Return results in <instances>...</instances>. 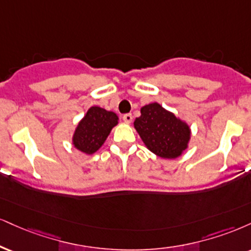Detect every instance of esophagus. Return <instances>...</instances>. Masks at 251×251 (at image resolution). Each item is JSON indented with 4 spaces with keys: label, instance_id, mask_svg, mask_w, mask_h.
<instances>
[{
    "label": "esophagus",
    "instance_id": "34e87169",
    "mask_svg": "<svg viewBox=\"0 0 251 251\" xmlns=\"http://www.w3.org/2000/svg\"><path fill=\"white\" fill-rule=\"evenodd\" d=\"M132 119H133V117H132L131 113H126V114H124V116H123V120L126 124H131Z\"/></svg>",
    "mask_w": 251,
    "mask_h": 251
}]
</instances>
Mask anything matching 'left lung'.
Masks as SVG:
<instances>
[{
    "mask_svg": "<svg viewBox=\"0 0 251 251\" xmlns=\"http://www.w3.org/2000/svg\"><path fill=\"white\" fill-rule=\"evenodd\" d=\"M141 116L133 125L145 146L162 159H176L188 149L191 126L159 102L140 108Z\"/></svg>",
    "mask_w": 251,
    "mask_h": 251,
    "instance_id": "left-lung-1",
    "label": "left lung"
}]
</instances>
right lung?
<instances>
[{
  "label": "right lung",
  "instance_id": "obj_1",
  "mask_svg": "<svg viewBox=\"0 0 251 251\" xmlns=\"http://www.w3.org/2000/svg\"><path fill=\"white\" fill-rule=\"evenodd\" d=\"M118 123L119 117L117 113L100 106H91L78 122L71 143L79 152L91 155L104 145Z\"/></svg>",
  "mask_w": 251,
  "mask_h": 251
}]
</instances>
